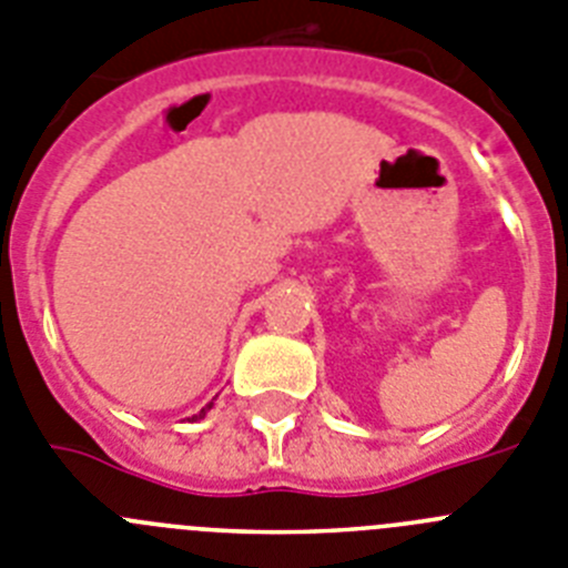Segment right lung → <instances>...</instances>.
<instances>
[{"label":"right lung","mask_w":568,"mask_h":568,"mask_svg":"<svg viewBox=\"0 0 568 568\" xmlns=\"http://www.w3.org/2000/svg\"><path fill=\"white\" fill-rule=\"evenodd\" d=\"M209 407H212V405H206V407H203L201 413H197V416H192V418H203V416H206V410H209Z\"/></svg>","instance_id":"add662e5"}]
</instances>
